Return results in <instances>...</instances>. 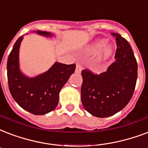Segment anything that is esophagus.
Wrapping results in <instances>:
<instances>
[{"mask_svg":"<svg viewBox=\"0 0 148 148\" xmlns=\"http://www.w3.org/2000/svg\"><path fill=\"white\" fill-rule=\"evenodd\" d=\"M82 64L78 62V63H77L76 64V70H75V72L77 73V74H80L81 72H82Z\"/></svg>","mask_w":148,"mask_h":148,"instance_id":"esophagus-1","label":"esophagus"}]
</instances>
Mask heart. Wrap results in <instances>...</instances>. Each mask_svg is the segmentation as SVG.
Wrapping results in <instances>:
<instances>
[{"mask_svg": "<svg viewBox=\"0 0 148 148\" xmlns=\"http://www.w3.org/2000/svg\"><path fill=\"white\" fill-rule=\"evenodd\" d=\"M106 39H98L88 47L87 51L91 54H96L101 51L102 48H103L99 57V61H106L111 56L113 52V47L111 45L106 46Z\"/></svg>", "mask_w": 148, "mask_h": 148, "instance_id": "1", "label": "heart"}]
</instances>
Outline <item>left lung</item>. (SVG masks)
<instances>
[{"mask_svg":"<svg viewBox=\"0 0 148 148\" xmlns=\"http://www.w3.org/2000/svg\"><path fill=\"white\" fill-rule=\"evenodd\" d=\"M115 62L106 72L93 74L83 70L81 95L86 111L94 116L104 118L116 114L126 106L134 94L137 78V63L130 45L119 33Z\"/></svg>","mask_w":148,"mask_h":148,"instance_id":"8db88e82","label":"left lung"}]
</instances>
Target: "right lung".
Masks as SVG:
<instances>
[{
	"instance_id": "right-lung-1",
	"label": "right lung",
	"mask_w": 148,
	"mask_h": 148,
	"mask_svg": "<svg viewBox=\"0 0 148 148\" xmlns=\"http://www.w3.org/2000/svg\"><path fill=\"white\" fill-rule=\"evenodd\" d=\"M41 36L50 37L48 32L36 31ZM23 36L19 37L8 56L7 64L9 90L14 101L34 115H44L53 111L59 101V93L75 71L76 64L56 62L47 72L29 77L19 68V48Z\"/></svg>"
}]
</instances>
